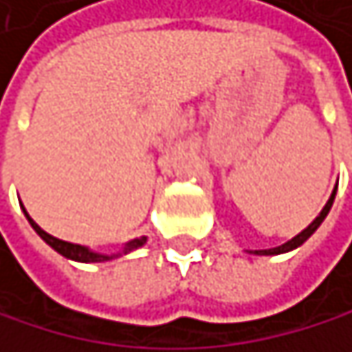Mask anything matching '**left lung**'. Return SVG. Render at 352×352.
Returning <instances> with one entry per match:
<instances>
[{"label":"left lung","mask_w":352,"mask_h":352,"mask_svg":"<svg viewBox=\"0 0 352 352\" xmlns=\"http://www.w3.org/2000/svg\"><path fill=\"white\" fill-rule=\"evenodd\" d=\"M336 192H338V184H336V188H333V192H331V197H329V201L325 203V207L320 209V214L301 230L299 235H295L293 239H289L286 243H282V245H276V248H270V250H245L248 254H256V256H276V254H286V252H291V250H295V248H299L301 243H306L312 235H314V230L322 224V220L327 218V214H329V209H331V205H333V199H336Z\"/></svg>","instance_id":"1"}]
</instances>
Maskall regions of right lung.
Returning a JSON list of instances; mask_svg holds the SVG:
<instances>
[{"label": "right lung", "instance_id": "1", "mask_svg": "<svg viewBox=\"0 0 352 352\" xmlns=\"http://www.w3.org/2000/svg\"><path fill=\"white\" fill-rule=\"evenodd\" d=\"M21 209H23V214H25V218H27V222L32 224V228L36 230V233L49 243L57 254H61V256H66V258H70V261H76V263H107V261H113V258H119V256H124V254H130V252H134V250H138V248H143L145 243H147V237H136V239H130V241H126L122 248L117 250V252H98V250H91L89 245H80V243H72V241H63V239H57V237H53V235H49L46 233L44 228H40L36 222H34V218L27 214V209L23 207V203H21Z\"/></svg>", "mask_w": 352, "mask_h": 352}]
</instances>
